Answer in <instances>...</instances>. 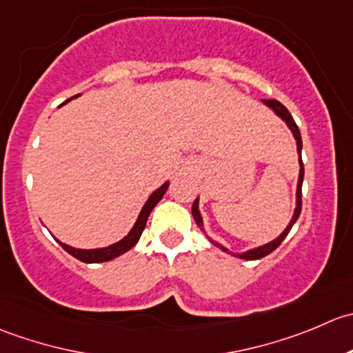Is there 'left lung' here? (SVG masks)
Segmentation results:
<instances>
[{"mask_svg":"<svg viewBox=\"0 0 353 353\" xmlns=\"http://www.w3.org/2000/svg\"><path fill=\"white\" fill-rule=\"evenodd\" d=\"M264 104H268V106H270L271 110H273L274 113H276L278 117L281 118V120L287 121V125L290 127V130L294 132V137L296 141V149H299V154H300V152H302V137H300V130H299V127H296L295 120L292 118L290 111H288L287 108H285L283 104H281L280 101H276V99H264ZM302 181H303V163H302V158H300V175H299V185H296V208H295L294 218H292L290 225L285 228V232L281 233V235L278 236L276 240H273V242L266 243V245H263V247H257V249H254V250H249V252L236 254V257H240V259H245V261H256V259H261V257L268 256V254H271L274 249H278V247H280V243L283 242L285 236L288 235V232L292 230V226H294L296 218L300 216V211H302ZM192 216H194L195 223H197L199 226H202L201 212H199V208H197V199H195L194 205H192ZM216 245H218V243H216ZM221 249H223V247H221ZM223 250H226V249H223Z\"/></svg>","mask_w":353,"mask_h":353,"instance_id":"8db88e82","label":"left lung"}]
</instances>
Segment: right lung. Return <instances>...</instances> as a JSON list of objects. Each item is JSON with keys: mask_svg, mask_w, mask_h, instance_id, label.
<instances>
[{"mask_svg": "<svg viewBox=\"0 0 353 353\" xmlns=\"http://www.w3.org/2000/svg\"><path fill=\"white\" fill-rule=\"evenodd\" d=\"M68 101L70 99H66L65 103H68ZM166 190H168V181H166L165 185H161V187H159L156 192H152V195L148 199V202L144 204V208H142L137 223H135V226L132 228V232L128 233L123 240H120V242L113 243V245H110V247H104V249H94V250L73 249V247L66 245V243H61V242H59V245H61L63 249L70 254V256H73L75 259L82 261V263H87V264L106 263V261H111V259H114V257L121 256V254H125L127 250H130L132 247L139 242V239H141L142 232H144V228H145V223H148L149 214H151V211L154 209V205L161 201Z\"/></svg>", "mask_w": 353, "mask_h": 353, "instance_id": "obj_1", "label": "right lung"}]
</instances>
